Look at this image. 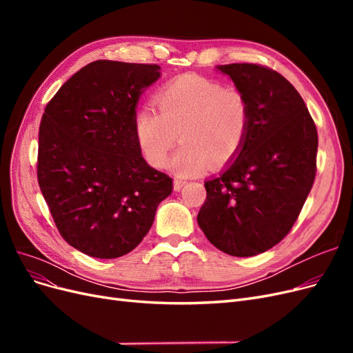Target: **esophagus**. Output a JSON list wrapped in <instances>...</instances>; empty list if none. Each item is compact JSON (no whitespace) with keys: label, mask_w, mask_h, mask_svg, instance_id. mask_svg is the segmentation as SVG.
<instances>
[{"label":"esophagus","mask_w":353,"mask_h":353,"mask_svg":"<svg viewBox=\"0 0 353 353\" xmlns=\"http://www.w3.org/2000/svg\"><path fill=\"white\" fill-rule=\"evenodd\" d=\"M185 184H187V181L183 179V178H178V176H176V178L174 179V188H175L176 191H179Z\"/></svg>","instance_id":"obj_1"}]
</instances>
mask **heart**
<instances>
[{
    "label": "heart",
    "instance_id": "heart-1",
    "mask_svg": "<svg viewBox=\"0 0 353 353\" xmlns=\"http://www.w3.org/2000/svg\"><path fill=\"white\" fill-rule=\"evenodd\" d=\"M152 105L138 109L134 128L138 145L154 168L166 163L170 148L183 140L169 162L175 174L190 176L209 163L221 168L236 157L248 137L250 104L239 88L184 74L169 81Z\"/></svg>",
    "mask_w": 353,
    "mask_h": 353
}]
</instances>
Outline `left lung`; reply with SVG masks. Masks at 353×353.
I'll list each match as a JSON object with an SVG mask.
<instances>
[{"label": "left lung", "instance_id": "obj_1", "mask_svg": "<svg viewBox=\"0 0 353 353\" xmlns=\"http://www.w3.org/2000/svg\"><path fill=\"white\" fill-rule=\"evenodd\" d=\"M250 104L239 157L205 183L197 222L216 249L249 258L279 244L301 213L316 174L318 134L301 94L254 63L218 66Z\"/></svg>", "mask_w": 353, "mask_h": 353}]
</instances>
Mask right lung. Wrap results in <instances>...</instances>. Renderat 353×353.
<instances>
[{
    "label": "right lung",
    "instance_id": "1",
    "mask_svg": "<svg viewBox=\"0 0 353 353\" xmlns=\"http://www.w3.org/2000/svg\"><path fill=\"white\" fill-rule=\"evenodd\" d=\"M160 66L97 60L61 85L42 114L38 183L61 237L99 259L134 250L172 178L141 156L137 104Z\"/></svg>",
    "mask_w": 353,
    "mask_h": 353
}]
</instances>
